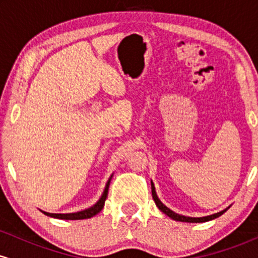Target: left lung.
<instances>
[{
	"label": "left lung",
	"mask_w": 258,
	"mask_h": 258,
	"mask_svg": "<svg viewBox=\"0 0 258 258\" xmlns=\"http://www.w3.org/2000/svg\"><path fill=\"white\" fill-rule=\"evenodd\" d=\"M152 195H153V199L155 201L156 206L159 207V210H161L162 212H164L165 215H167L168 217H171L172 220L174 221H180V222H190V223H199V222H206V221H211L214 220L216 217H220L221 215L224 214V211H221L218 212V214H215V215H211V216H206V217H199V218H195V217H185V216H182V215H178L176 214V212H173L172 210H170L168 207H166L164 205V204L161 203V201L159 200L158 195L155 193V188H154V184L152 182Z\"/></svg>",
	"instance_id": "left-lung-1"
}]
</instances>
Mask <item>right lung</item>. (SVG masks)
<instances>
[{
	"label": "right lung",
	"instance_id": "add662e5",
	"mask_svg": "<svg viewBox=\"0 0 258 258\" xmlns=\"http://www.w3.org/2000/svg\"><path fill=\"white\" fill-rule=\"evenodd\" d=\"M110 179L111 177L109 178L108 183H106L104 193H103L102 198H100L98 203L96 205H93L90 209L84 210V211L80 212H75V214H49V212H43L44 215L49 216V217H54V218H60V220H85V218H91L93 216H96L98 212L102 211V209L104 207V203L106 200V197H108V190H109V184H110Z\"/></svg>",
	"mask_w": 258,
	"mask_h": 258
}]
</instances>
